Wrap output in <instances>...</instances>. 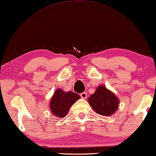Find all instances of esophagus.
I'll list each match as a JSON object with an SVG mask.
<instances>
[{
  "label": "esophagus",
  "mask_w": 156,
  "mask_h": 156,
  "mask_svg": "<svg viewBox=\"0 0 156 156\" xmlns=\"http://www.w3.org/2000/svg\"><path fill=\"white\" fill-rule=\"evenodd\" d=\"M80 96L82 98H87V93L86 92H82L81 94H80Z\"/></svg>",
  "instance_id": "34e87169"
}]
</instances>
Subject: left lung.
<instances>
[{
  "mask_svg": "<svg viewBox=\"0 0 156 156\" xmlns=\"http://www.w3.org/2000/svg\"><path fill=\"white\" fill-rule=\"evenodd\" d=\"M89 104L96 113L110 116L117 109L119 99L103 86H100L88 98Z\"/></svg>",
  "mask_w": 156,
  "mask_h": 156,
  "instance_id": "obj_1",
  "label": "left lung"
}]
</instances>
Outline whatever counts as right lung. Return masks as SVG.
Segmentation results:
<instances>
[{
	"instance_id": "obj_1",
	"label": "right lung",
	"mask_w": 156,
	"mask_h": 156,
	"mask_svg": "<svg viewBox=\"0 0 156 156\" xmlns=\"http://www.w3.org/2000/svg\"><path fill=\"white\" fill-rule=\"evenodd\" d=\"M80 98L79 94L72 92H65L61 89L55 91L50 102L52 113L58 117L66 116L70 107Z\"/></svg>"
}]
</instances>
